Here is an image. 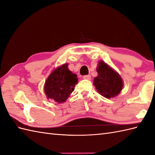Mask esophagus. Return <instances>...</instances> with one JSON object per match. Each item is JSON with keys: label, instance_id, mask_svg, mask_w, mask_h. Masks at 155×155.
Returning a JSON list of instances; mask_svg holds the SVG:
<instances>
[{"label": "esophagus", "instance_id": "esophagus-1", "mask_svg": "<svg viewBox=\"0 0 155 155\" xmlns=\"http://www.w3.org/2000/svg\"><path fill=\"white\" fill-rule=\"evenodd\" d=\"M83 78L86 79V80H91V75H84V76L83 77Z\"/></svg>", "mask_w": 155, "mask_h": 155}]
</instances>
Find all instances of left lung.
Listing matches in <instances>:
<instances>
[{"instance_id":"left-lung-1","label":"left lung","mask_w":155,"mask_h":155,"mask_svg":"<svg viewBox=\"0 0 155 155\" xmlns=\"http://www.w3.org/2000/svg\"><path fill=\"white\" fill-rule=\"evenodd\" d=\"M96 71L98 76L94 79V84L100 94L111 98L120 94L124 83L117 72L102 61L98 62Z\"/></svg>"}]
</instances>
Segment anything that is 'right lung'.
<instances>
[{"label": "right lung", "instance_id": "1", "mask_svg": "<svg viewBox=\"0 0 155 155\" xmlns=\"http://www.w3.org/2000/svg\"><path fill=\"white\" fill-rule=\"evenodd\" d=\"M77 83V75L69 70L67 63L63 64L53 70L47 78L44 85L47 98L58 103L65 102Z\"/></svg>", "mask_w": 155, "mask_h": 155}]
</instances>
